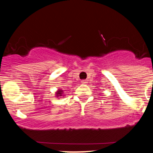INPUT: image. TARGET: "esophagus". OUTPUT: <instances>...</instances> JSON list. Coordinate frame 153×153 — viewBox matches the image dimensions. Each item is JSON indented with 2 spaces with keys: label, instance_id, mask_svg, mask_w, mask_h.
<instances>
[{
  "label": "esophagus",
  "instance_id": "1",
  "mask_svg": "<svg viewBox=\"0 0 153 153\" xmlns=\"http://www.w3.org/2000/svg\"><path fill=\"white\" fill-rule=\"evenodd\" d=\"M81 82L82 84H87L88 83V80H82V81H81Z\"/></svg>",
  "mask_w": 153,
  "mask_h": 153
}]
</instances>
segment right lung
<instances>
[{
  "label": "right lung",
  "mask_w": 153,
  "mask_h": 153,
  "mask_svg": "<svg viewBox=\"0 0 153 153\" xmlns=\"http://www.w3.org/2000/svg\"><path fill=\"white\" fill-rule=\"evenodd\" d=\"M56 95H57V97H58V96H62V90H59L57 92V94H56Z\"/></svg>",
  "instance_id": "add662e5"
}]
</instances>
